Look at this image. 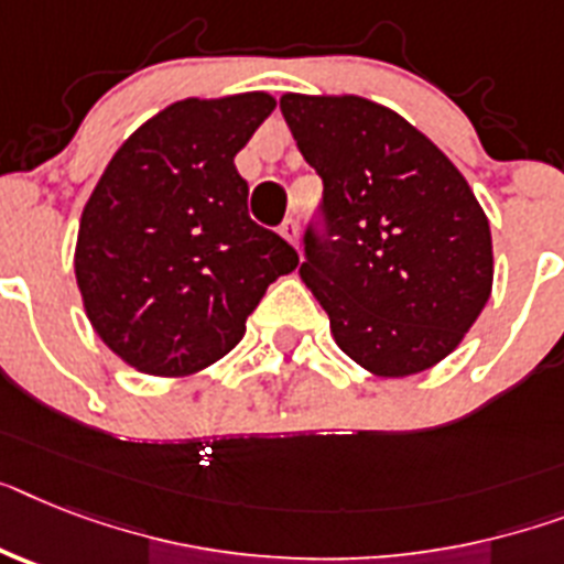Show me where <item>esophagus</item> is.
I'll return each instance as SVG.
<instances>
[{
	"instance_id": "esophagus-1",
	"label": "esophagus",
	"mask_w": 564,
	"mask_h": 564,
	"mask_svg": "<svg viewBox=\"0 0 564 564\" xmlns=\"http://www.w3.org/2000/svg\"><path fill=\"white\" fill-rule=\"evenodd\" d=\"M279 232H282L291 245H296V241H300V221L293 216H288L285 221H282V227H279Z\"/></svg>"
}]
</instances>
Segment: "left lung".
<instances>
[{
  "instance_id": "8db88e82",
  "label": "left lung",
  "mask_w": 564,
  "mask_h": 564,
  "mask_svg": "<svg viewBox=\"0 0 564 564\" xmlns=\"http://www.w3.org/2000/svg\"><path fill=\"white\" fill-rule=\"evenodd\" d=\"M302 158L323 178L302 282L337 346L377 377L453 355L492 288L490 221L455 164L366 97L282 95Z\"/></svg>"
}]
</instances>
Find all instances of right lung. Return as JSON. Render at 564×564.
<instances>
[{
	"mask_svg": "<svg viewBox=\"0 0 564 564\" xmlns=\"http://www.w3.org/2000/svg\"><path fill=\"white\" fill-rule=\"evenodd\" d=\"M276 109L264 91L178 100L129 134L88 198L74 273L106 346L138 371L207 369L268 285L300 264L248 216L232 158Z\"/></svg>",
	"mask_w": 564,
	"mask_h": 564,
	"instance_id": "1",
	"label": "right lung"
}]
</instances>
